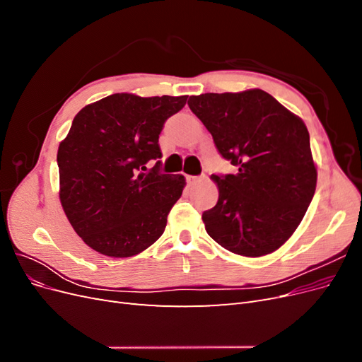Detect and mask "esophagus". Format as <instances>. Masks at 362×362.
<instances>
[{
  "label": "esophagus",
  "mask_w": 362,
  "mask_h": 362,
  "mask_svg": "<svg viewBox=\"0 0 362 362\" xmlns=\"http://www.w3.org/2000/svg\"><path fill=\"white\" fill-rule=\"evenodd\" d=\"M185 178H187L189 184H196V182H199L202 180V177H193V175H187Z\"/></svg>",
  "instance_id": "obj_1"
}]
</instances>
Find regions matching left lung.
Here are the masks:
<instances>
[{
  "label": "left lung",
  "instance_id": "left-lung-1",
  "mask_svg": "<svg viewBox=\"0 0 362 362\" xmlns=\"http://www.w3.org/2000/svg\"><path fill=\"white\" fill-rule=\"evenodd\" d=\"M190 110L237 173L211 175L217 204L202 214L208 235L242 257H264L293 235L317 185L303 120L261 89L202 93Z\"/></svg>",
  "mask_w": 362,
  "mask_h": 362
}]
</instances>
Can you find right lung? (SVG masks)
<instances>
[{"label": "right lung", "instance_id": "right-lung-1", "mask_svg": "<svg viewBox=\"0 0 362 362\" xmlns=\"http://www.w3.org/2000/svg\"><path fill=\"white\" fill-rule=\"evenodd\" d=\"M187 96L113 93L74 117L57 151L59 198L83 242L112 258L134 257L164 233L185 187L184 175L146 172L158 136Z\"/></svg>", "mask_w": 362, "mask_h": 362}]
</instances>
